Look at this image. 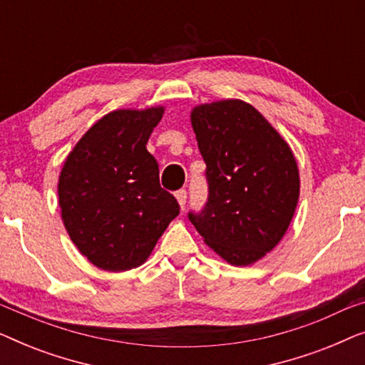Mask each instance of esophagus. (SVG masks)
Here are the masks:
<instances>
[{"label": "esophagus", "mask_w": 365, "mask_h": 365, "mask_svg": "<svg viewBox=\"0 0 365 365\" xmlns=\"http://www.w3.org/2000/svg\"><path fill=\"white\" fill-rule=\"evenodd\" d=\"M174 196H176V199H178V202H179V206H181V209H184V206H186V199H187V192L184 191V189H179V191L174 194Z\"/></svg>", "instance_id": "obj_1"}]
</instances>
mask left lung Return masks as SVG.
<instances>
[{
	"instance_id": "obj_1",
	"label": "left lung",
	"mask_w": 365,
	"mask_h": 365,
	"mask_svg": "<svg viewBox=\"0 0 365 365\" xmlns=\"http://www.w3.org/2000/svg\"><path fill=\"white\" fill-rule=\"evenodd\" d=\"M191 124L209 196L189 221L224 261L251 266L277 246L296 212L301 179L292 149L241 99L199 104Z\"/></svg>"
}]
</instances>
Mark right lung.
<instances>
[{
    "label": "right lung",
    "mask_w": 365,
    "mask_h": 365,
    "mask_svg": "<svg viewBox=\"0 0 365 365\" xmlns=\"http://www.w3.org/2000/svg\"><path fill=\"white\" fill-rule=\"evenodd\" d=\"M163 114V106L104 114L76 143L59 174L64 227L79 252L103 271L123 272L146 262L179 214L146 149Z\"/></svg>",
    "instance_id": "add662e5"
}]
</instances>
